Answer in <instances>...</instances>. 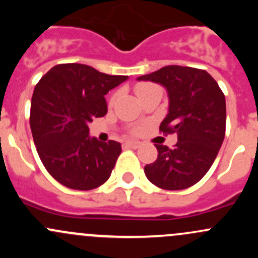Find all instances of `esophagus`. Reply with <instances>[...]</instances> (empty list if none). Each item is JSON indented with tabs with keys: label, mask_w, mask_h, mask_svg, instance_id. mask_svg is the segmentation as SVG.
Listing matches in <instances>:
<instances>
[{
	"label": "esophagus",
	"mask_w": 258,
	"mask_h": 258,
	"mask_svg": "<svg viewBox=\"0 0 258 258\" xmlns=\"http://www.w3.org/2000/svg\"><path fill=\"white\" fill-rule=\"evenodd\" d=\"M124 145H126L127 147H131V148H139L140 146H141V144L137 141H127Z\"/></svg>",
	"instance_id": "esophagus-1"
}]
</instances>
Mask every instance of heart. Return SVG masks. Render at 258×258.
I'll return each instance as SVG.
<instances>
[{
    "mask_svg": "<svg viewBox=\"0 0 258 258\" xmlns=\"http://www.w3.org/2000/svg\"><path fill=\"white\" fill-rule=\"evenodd\" d=\"M158 86H156V85H153V83H150V82H141V83H139V85H136V88H135V90H136V93L137 95H139V97H141V96H144L145 93H147V92H150V91H152V90H155V88H157ZM117 96H118V93H113L112 96H111V98H110V105H113L114 102H116V100H117ZM141 127H136V128H134L132 130V132H134V134H140V132H141Z\"/></svg>",
    "mask_w": 258,
    "mask_h": 258,
    "instance_id": "1",
    "label": "heart"
}]
</instances>
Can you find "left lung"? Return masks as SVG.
<instances>
[{
  "instance_id": "obj_1",
  "label": "left lung",
  "mask_w": 258,
  "mask_h": 258,
  "mask_svg": "<svg viewBox=\"0 0 258 258\" xmlns=\"http://www.w3.org/2000/svg\"><path fill=\"white\" fill-rule=\"evenodd\" d=\"M139 81L161 83L168 91V114L160 132L177 134L173 148L155 145L157 160L145 166L155 186L177 191L194 186L212 166L226 134V100L215 79L205 70L172 64Z\"/></svg>"
}]
</instances>
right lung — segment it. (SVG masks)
Returning a JSON list of instances; mask_svg holds the SVG:
<instances>
[{
    "mask_svg": "<svg viewBox=\"0 0 258 258\" xmlns=\"http://www.w3.org/2000/svg\"><path fill=\"white\" fill-rule=\"evenodd\" d=\"M127 80L81 63L56 64L38 81L31 100L30 126L47 172L79 191L110 178L121 144L88 136V122L107 113L105 95Z\"/></svg>",
    "mask_w": 258,
    "mask_h": 258,
    "instance_id": "obj_1",
    "label": "right lung"
}]
</instances>
